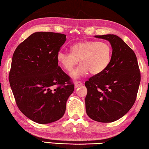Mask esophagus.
<instances>
[{
    "label": "esophagus",
    "mask_w": 149,
    "mask_h": 149,
    "mask_svg": "<svg viewBox=\"0 0 149 149\" xmlns=\"http://www.w3.org/2000/svg\"><path fill=\"white\" fill-rule=\"evenodd\" d=\"M74 84H75V88H77L78 87L81 86V85L83 84V83L81 81H75L74 83Z\"/></svg>",
    "instance_id": "1"
}]
</instances>
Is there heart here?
Returning <instances> with one entry per match:
<instances>
[{"instance_id": "1", "label": "heart", "mask_w": 149, "mask_h": 149, "mask_svg": "<svg viewBox=\"0 0 149 149\" xmlns=\"http://www.w3.org/2000/svg\"><path fill=\"white\" fill-rule=\"evenodd\" d=\"M71 52L59 51L57 60L68 72L72 71L77 64H81L70 73V76L78 79L89 72L93 75L104 71L109 65L112 56V48L106 42L87 41L77 42L70 47Z\"/></svg>"}]
</instances>
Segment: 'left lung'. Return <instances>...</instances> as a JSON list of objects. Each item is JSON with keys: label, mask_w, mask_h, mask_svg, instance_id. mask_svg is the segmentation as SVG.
Masks as SVG:
<instances>
[{"label": "left lung", "mask_w": 149, "mask_h": 149, "mask_svg": "<svg viewBox=\"0 0 149 149\" xmlns=\"http://www.w3.org/2000/svg\"><path fill=\"white\" fill-rule=\"evenodd\" d=\"M110 42L112 54L104 71L85 83L87 114L97 122L116 121L129 112L135 102L141 81L137 59L133 50L117 35H95Z\"/></svg>", "instance_id": "left-lung-1"}]
</instances>
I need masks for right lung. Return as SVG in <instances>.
Here are the masks:
<instances>
[{
  "instance_id": "right-lung-1",
  "label": "right lung",
  "mask_w": 149,
  "mask_h": 149,
  "mask_svg": "<svg viewBox=\"0 0 149 149\" xmlns=\"http://www.w3.org/2000/svg\"><path fill=\"white\" fill-rule=\"evenodd\" d=\"M65 40L64 34L34 33L17 47L12 56L9 81L16 104L36 123L60 119L74 92L70 77L58 65L57 53Z\"/></svg>"
}]
</instances>
